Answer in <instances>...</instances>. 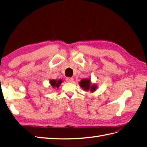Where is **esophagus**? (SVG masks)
Returning <instances> with one entry per match:
<instances>
[{
  "mask_svg": "<svg viewBox=\"0 0 147 147\" xmlns=\"http://www.w3.org/2000/svg\"><path fill=\"white\" fill-rule=\"evenodd\" d=\"M65 80L67 82H73L74 78L72 77H68L65 78Z\"/></svg>",
  "mask_w": 147,
  "mask_h": 147,
  "instance_id": "esophagus-1",
  "label": "esophagus"
}]
</instances>
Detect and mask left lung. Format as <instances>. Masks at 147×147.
<instances>
[{
    "label": "left lung",
    "instance_id": "left-lung-1",
    "mask_svg": "<svg viewBox=\"0 0 147 147\" xmlns=\"http://www.w3.org/2000/svg\"><path fill=\"white\" fill-rule=\"evenodd\" d=\"M81 87H82L84 90H88L89 89H90V91L91 92L94 91L96 90V86L92 85L91 87H90V81L87 79H84L80 83Z\"/></svg>",
    "mask_w": 147,
    "mask_h": 147
}]
</instances>
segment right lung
I'll return each mask as SVG.
<instances>
[{
    "label": "right lung",
    "instance_id": "right-lung-1",
    "mask_svg": "<svg viewBox=\"0 0 147 147\" xmlns=\"http://www.w3.org/2000/svg\"><path fill=\"white\" fill-rule=\"evenodd\" d=\"M62 82H62L61 80H58V81L55 80H50V83L51 84V86L53 87H54V88H55V87L58 88L59 86V84Z\"/></svg>",
    "mask_w": 147,
    "mask_h": 147
}]
</instances>
